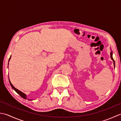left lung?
Segmentation results:
<instances>
[{"label":"left lung","mask_w":121,"mask_h":121,"mask_svg":"<svg viewBox=\"0 0 121 121\" xmlns=\"http://www.w3.org/2000/svg\"><path fill=\"white\" fill-rule=\"evenodd\" d=\"M112 55H113V53H112V51H111V52H110V56H111V59H112V60H113V61L114 67H115V61H114V59H113V57H112Z\"/></svg>","instance_id":"left-lung-1"}]
</instances>
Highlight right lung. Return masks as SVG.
<instances>
[{"instance_id":"add662e5","label":"right lung","mask_w":121,"mask_h":121,"mask_svg":"<svg viewBox=\"0 0 121 121\" xmlns=\"http://www.w3.org/2000/svg\"><path fill=\"white\" fill-rule=\"evenodd\" d=\"M10 58H11V56H10V58H9V61H10ZM8 65H9V63H8ZM9 82H10V85H11V86L12 87V88L13 89L14 91H16L17 93L19 94L20 96L21 97H22L23 98H24V99H27V97H26V95H25L24 93H23V92H22V91H19V90H18L17 89V88H15V87L12 85V84H11V82H10V79H9ZM28 100H29V99H27ZM30 100H32V99H30Z\"/></svg>"}]
</instances>
